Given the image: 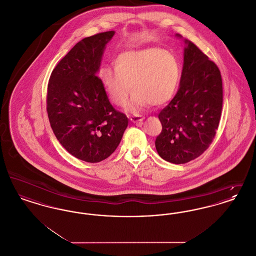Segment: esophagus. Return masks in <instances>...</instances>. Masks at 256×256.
<instances>
[{
    "label": "esophagus",
    "instance_id": "34e87169",
    "mask_svg": "<svg viewBox=\"0 0 256 256\" xmlns=\"http://www.w3.org/2000/svg\"><path fill=\"white\" fill-rule=\"evenodd\" d=\"M130 121L134 122H141L143 121V117L141 116V115H132L130 117Z\"/></svg>",
    "mask_w": 256,
    "mask_h": 256
}]
</instances>
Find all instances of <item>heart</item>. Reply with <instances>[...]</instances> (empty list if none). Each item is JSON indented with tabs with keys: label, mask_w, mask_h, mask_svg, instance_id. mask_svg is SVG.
I'll use <instances>...</instances> for the list:
<instances>
[{
	"label": "heart",
	"mask_w": 256,
	"mask_h": 256,
	"mask_svg": "<svg viewBox=\"0 0 256 256\" xmlns=\"http://www.w3.org/2000/svg\"><path fill=\"white\" fill-rule=\"evenodd\" d=\"M115 69L102 67L100 78L111 102L124 106L134 92L126 110L136 112L145 106L167 102L178 84L182 66L178 58L160 47L132 50L120 54Z\"/></svg>",
	"instance_id": "heart-1"
}]
</instances>
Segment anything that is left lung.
I'll list each match as a JSON object with an SVG mask.
<instances>
[{
	"mask_svg": "<svg viewBox=\"0 0 256 256\" xmlns=\"http://www.w3.org/2000/svg\"><path fill=\"white\" fill-rule=\"evenodd\" d=\"M184 43L180 88L158 114L162 130L156 140L159 156L174 164L187 163L206 150L218 130L222 108L218 66L193 42L185 39Z\"/></svg>",
	"mask_w": 256,
	"mask_h": 256,
	"instance_id": "1",
	"label": "left lung"
}]
</instances>
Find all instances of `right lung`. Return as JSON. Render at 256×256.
Here are the masks:
<instances>
[{
	"instance_id": "add662e5",
	"label": "right lung",
	"mask_w": 256,
	"mask_h": 256,
	"mask_svg": "<svg viewBox=\"0 0 256 256\" xmlns=\"http://www.w3.org/2000/svg\"><path fill=\"white\" fill-rule=\"evenodd\" d=\"M114 34L100 32L78 42L52 70L48 84L47 112L54 134L69 154L90 163L114 152L128 122L112 106L97 76Z\"/></svg>"
}]
</instances>
